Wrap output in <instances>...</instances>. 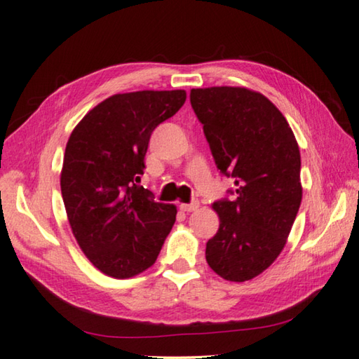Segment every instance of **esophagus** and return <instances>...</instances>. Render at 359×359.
<instances>
[{"label":"esophagus","instance_id":"esophagus-1","mask_svg":"<svg viewBox=\"0 0 359 359\" xmlns=\"http://www.w3.org/2000/svg\"><path fill=\"white\" fill-rule=\"evenodd\" d=\"M198 206H200L198 200H194V202H191V203H181L180 208H181V211H184V212H192V211H196Z\"/></svg>","mask_w":359,"mask_h":359}]
</instances>
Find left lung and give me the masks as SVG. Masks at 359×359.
<instances>
[{"mask_svg": "<svg viewBox=\"0 0 359 359\" xmlns=\"http://www.w3.org/2000/svg\"><path fill=\"white\" fill-rule=\"evenodd\" d=\"M191 105L217 170L236 186L235 200L212 203L221 224L206 243V262L225 280H250L278 259L298 215V142L278 107L248 88H197Z\"/></svg>", "mask_w": 359, "mask_h": 359, "instance_id": "obj_1", "label": "left lung"}]
</instances>
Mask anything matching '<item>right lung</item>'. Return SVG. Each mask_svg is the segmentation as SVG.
I'll list each match as a JSON object with an SVG mask.
<instances>
[{
  "mask_svg": "<svg viewBox=\"0 0 359 359\" xmlns=\"http://www.w3.org/2000/svg\"><path fill=\"white\" fill-rule=\"evenodd\" d=\"M186 100L184 90L113 94L69 137L61 194L72 233L86 259L115 279L154 265L176 221V206L137 186L149 137Z\"/></svg>",
  "mask_w": 359,
  "mask_h": 359,
  "instance_id": "obj_1",
  "label": "right lung"
}]
</instances>
